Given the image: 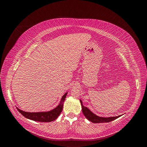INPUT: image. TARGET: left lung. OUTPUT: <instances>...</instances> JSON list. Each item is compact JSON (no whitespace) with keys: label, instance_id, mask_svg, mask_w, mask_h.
I'll list each match as a JSON object with an SVG mask.
<instances>
[{"label":"left lung","instance_id":"left-lung-1","mask_svg":"<svg viewBox=\"0 0 147 147\" xmlns=\"http://www.w3.org/2000/svg\"><path fill=\"white\" fill-rule=\"evenodd\" d=\"M80 103L82 105L83 113L84 114V116H85V117L89 120V121H91L92 123H108V122L112 121L113 120L116 119L117 118L121 116V115H119V116H118V117H99L96 114L93 113L90 109H88L87 107H86L83 106L82 100L80 99Z\"/></svg>","mask_w":147,"mask_h":147}]
</instances>
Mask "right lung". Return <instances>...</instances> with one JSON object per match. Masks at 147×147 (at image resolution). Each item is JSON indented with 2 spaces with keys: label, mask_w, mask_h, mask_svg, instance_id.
<instances>
[{
  "label": "right lung",
  "mask_w": 147,
  "mask_h": 147,
  "mask_svg": "<svg viewBox=\"0 0 147 147\" xmlns=\"http://www.w3.org/2000/svg\"><path fill=\"white\" fill-rule=\"evenodd\" d=\"M67 94V92L62 97L61 101L59 105L53 109L48 112H24L23 110H21L17 108V110L19 111V112L23 115L26 118L33 120L35 121L39 122H51L55 120L59 115L61 114L62 110L63 109L64 102L66 96Z\"/></svg>",
  "instance_id": "add662e5"
}]
</instances>
